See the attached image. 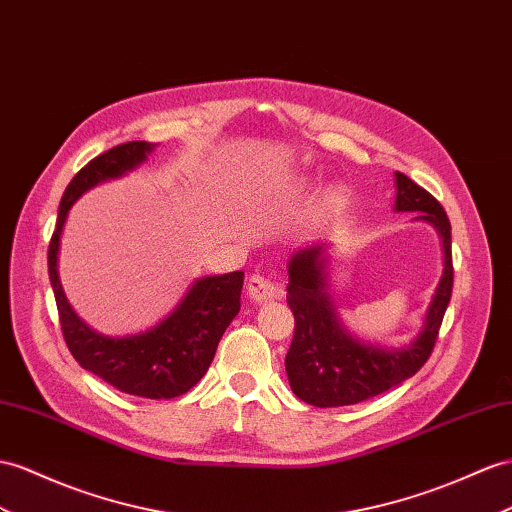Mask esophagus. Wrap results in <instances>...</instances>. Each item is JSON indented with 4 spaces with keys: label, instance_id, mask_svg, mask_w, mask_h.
Returning <instances> with one entry per match:
<instances>
[{
    "label": "esophagus",
    "instance_id": "1",
    "mask_svg": "<svg viewBox=\"0 0 512 512\" xmlns=\"http://www.w3.org/2000/svg\"><path fill=\"white\" fill-rule=\"evenodd\" d=\"M277 294H279L277 285L261 277V274H253V277H248L246 296H248V300H251V303L264 305V303H268V300L277 298Z\"/></svg>",
    "mask_w": 512,
    "mask_h": 512
}]
</instances>
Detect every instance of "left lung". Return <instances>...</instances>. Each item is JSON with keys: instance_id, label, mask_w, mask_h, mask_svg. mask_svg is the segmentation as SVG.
I'll return each instance as SVG.
<instances>
[{"instance_id": "8db88e82", "label": "left lung", "mask_w": 512, "mask_h": 512, "mask_svg": "<svg viewBox=\"0 0 512 512\" xmlns=\"http://www.w3.org/2000/svg\"><path fill=\"white\" fill-rule=\"evenodd\" d=\"M393 212H417L415 220L435 227L443 248V272L424 313L422 329L400 348L365 344L339 320L329 279L331 242H313L287 259V305L296 326L285 372L292 391L307 404L329 409L378 396L411 378L435 346L454 281L450 220L435 196L402 173H396Z\"/></svg>"}]
</instances>
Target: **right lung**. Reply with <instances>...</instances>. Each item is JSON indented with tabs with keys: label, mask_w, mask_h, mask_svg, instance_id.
Instances as JSON below:
<instances>
[{
	"label": "right lung",
	"mask_w": 512,
	"mask_h": 512,
	"mask_svg": "<svg viewBox=\"0 0 512 512\" xmlns=\"http://www.w3.org/2000/svg\"><path fill=\"white\" fill-rule=\"evenodd\" d=\"M157 144L134 140L88 162L64 190L58 222L49 244V281L54 287L60 324L71 355L84 370L129 396L168 400L201 381L212 363L222 333L240 311L244 272L235 270L194 279L173 311L151 329L110 337L77 316L62 290L58 255L71 207L99 183L121 179L149 160Z\"/></svg>",
	"instance_id": "1"
}]
</instances>
